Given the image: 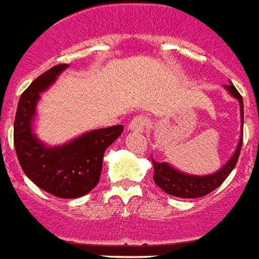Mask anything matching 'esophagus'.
<instances>
[{
	"label": "esophagus",
	"instance_id": "esophagus-1",
	"mask_svg": "<svg viewBox=\"0 0 259 259\" xmlns=\"http://www.w3.org/2000/svg\"><path fill=\"white\" fill-rule=\"evenodd\" d=\"M149 126V118L148 115L145 114H139L137 117H134L131 122H130V130L131 131H135V133H144L145 130Z\"/></svg>",
	"mask_w": 259,
	"mask_h": 259
}]
</instances>
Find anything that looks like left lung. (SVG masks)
Wrapping results in <instances>:
<instances>
[{"mask_svg":"<svg viewBox=\"0 0 259 259\" xmlns=\"http://www.w3.org/2000/svg\"><path fill=\"white\" fill-rule=\"evenodd\" d=\"M230 95L234 96L240 102L241 107V121L244 122V109H243V97L238 93V91L233 85L225 86ZM241 145L243 138H240L238 146L232 159L223 166V167L210 176H190V174L180 173L173 167H170L167 163H157L152 160L155 174H153V181L157 187H160L163 191L167 192L173 197L179 198H201L208 195L209 192L216 190L219 185L227 179V176L232 173V170L236 166L238 160V156L241 152Z\"/></svg>","mask_w":259,"mask_h":259,"instance_id":"left-lung-1","label":"left lung"}]
</instances>
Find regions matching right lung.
Returning a JSON list of instances; mask_svg holds the SVG:
<instances>
[{"label":"right lung","mask_w":259,"mask_h":259,"mask_svg":"<svg viewBox=\"0 0 259 259\" xmlns=\"http://www.w3.org/2000/svg\"><path fill=\"white\" fill-rule=\"evenodd\" d=\"M68 64H58L37 76L23 92L14 122V145L22 170L38 188L58 198H78L100 180L104 150L118 138L122 125L95 130L60 148H46L32 133L38 96Z\"/></svg>","instance_id":"add662e5"}]
</instances>
